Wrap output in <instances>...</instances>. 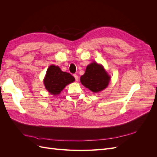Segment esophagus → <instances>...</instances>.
I'll return each mask as SVG.
<instances>
[{"mask_svg":"<svg viewBox=\"0 0 157 157\" xmlns=\"http://www.w3.org/2000/svg\"><path fill=\"white\" fill-rule=\"evenodd\" d=\"M73 76H74V77H75V80H76V81H78V77L77 75L75 74V75H73Z\"/></svg>","mask_w":157,"mask_h":157,"instance_id":"esophagus-1","label":"esophagus"}]
</instances>
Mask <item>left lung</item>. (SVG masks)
Wrapping results in <instances>:
<instances>
[{
	"label": "left lung",
	"instance_id": "1",
	"mask_svg": "<svg viewBox=\"0 0 157 157\" xmlns=\"http://www.w3.org/2000/svg\"><path fill=\"white\" fill-rule=\"evenodd\" d=\"M109 80L110 77L103 66L95 62L87 66L85 73L80 77L82 84L95 93L105 89Z\"/></svg>",
	"mask_w": 157,
	"mask_h": 157
}]
</instances>
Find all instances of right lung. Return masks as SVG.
<instances>
[{
    "label": "right lung",
    "mask_w": 157,
    "mask_h": 157,
    "mask_svg": "<svg viewBox=\"0 0 157 157\" xmlns=\"http://www.w3.org/2000/svg\"><path fill=\"white\" fill-rule=\"evenodd\" d=\"M75 81L73 76L63 72L58 66L50 65L46 71L44 84L48 91L52 95L59 94L66 85Z\"/></svg>",
    "instance_id": "add662e5"
}]
</instances>
